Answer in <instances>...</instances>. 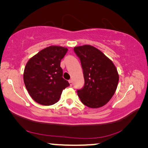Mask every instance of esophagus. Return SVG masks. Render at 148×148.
I'll use <instances>...</instances> for the list:
<instances>
[{"label":"esophagus","instance_id":"esophagus-1","mask_svg":"<svg viewBox=\"0 0 148 148\" xmlns=\"http://www.w3.org/2000/svg\"><path fill=\"white\" fill-rule=\"evenodd\" d=\"M69 84H70V86H72V84H73V82H72V79H70L69 81Z\"/></svg>","mask_w":148,"mask_h":148}]
</instances>
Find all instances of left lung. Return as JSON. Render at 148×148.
<instances>
[{"label":"left lung","instance_id":"obj_1","mask_svg":"<svg viewBox=\"0 0 148 148\" xmlns=\"http://www.w3.org/2000/svg\"><path fill=\"white\" fill-rule=\"evenodd\" d=\"M83 69L85 84L77 90L80 101L92 108L103 106L114 95L119 74L112 61L96 47L89 45L75 47Z\"/></svg>","mask_w":148,"mask_h":148}]
</instances>
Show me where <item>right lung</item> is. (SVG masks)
I'll return each mask as SVG.
<instances>
[{
	"label": "right lung",
	"instance_id": "obj_1",
	"mask_svg": "<svg viewBox=\"0 0 148 148\" xmlns=\"http://www.w3.org/2000/svg\"><path fill=\"white\" fill-rule=\"evenodd\" d=\"M68 49L51 46L41 50L29 60L24 70L23 80L35 102L44 106L56 103L62 90L70 86L62 77L60 66Z\"/></svg>",
	"mask_w": 148,
	"mask_h": 148
}]
</instances>
